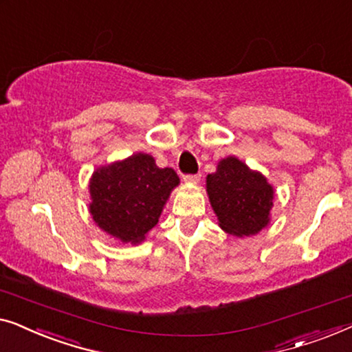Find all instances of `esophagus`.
Returning a JSON list of instances; mask_svg holds the SVG:
<instances>
[{
    "label": "esophagus",
    "instance_id": "esophagus-1",
    "mask_svg": "<svg viewBox=\"0 0 352 352\" xmlns=\"http://www.w3.org/2000/svg\"><path fill=\"white\" fill-rule=\"evenodd\" d=\"M183 180L186 183H197L201 180V174H190V175H185L183 177Z\"/></svg>",
    "mask_w": 352,
    "mask_h": 352
}]
</instances>
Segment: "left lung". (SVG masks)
<instances>
[{
	"label": "left lung",
	"mask_w": 352,
	"mask_h": 352,
	"mask_svg": "<svg viewBox=\"0 0 352 352\" xmlns=\"http://www.w3.org/2000/svg\"><path fill=\"white\" fill-rule=\"evenodd\" d=\"M207 192L220 226L230 234L252 236L268 225L273 186L236 157L220 161L215 174L207 175Z\"/></svg>",
	"instance_id": "obj_1"
}]
</instances>
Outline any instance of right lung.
I'll use <instances>...</instances> for the list:
<instances>
[{
    "mask_svg": "<svg viewBox=\"0 0 352 352\" xmlns=\"http://www.w3.org/2000/svg\"><path fill=\"white\" fill-rule=\"evenodd\" d=\"M178 182L174 169H160L145 153L102 167L94 172L89 185L92 219L122 242H140L157 223Z\"/></svg>",
    "mask_w": 352,
    "mask_h": 352,
    "instance_id": "right-lung-1",
    "label": "right lung"
}]
</instances>
